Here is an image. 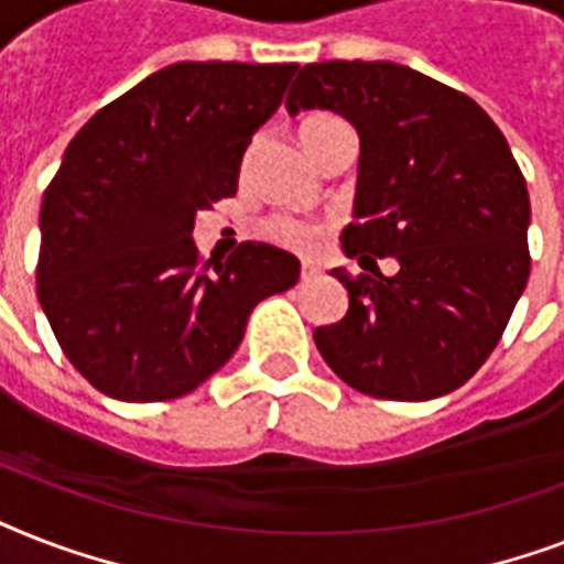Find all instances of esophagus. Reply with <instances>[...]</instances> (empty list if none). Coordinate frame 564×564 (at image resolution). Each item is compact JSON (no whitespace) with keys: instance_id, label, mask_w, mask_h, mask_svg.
Returning <instances> with one entry per match:
<instances>
[{"instance_id":"esophagus-1","label":"esophagus","mask_w":564,"mask_h":564,"mask_svg":"<svg viewBox=\"0 0 564 564\" xmlns=\"http://www.w3.org/2000/svg\"><path fill=\"white\" fill-rule=\"evenodd\" d=\"M318 274H322V269H318L316 263H301V281H304V283L316 281Z\"/></svg>"}]
</instances>
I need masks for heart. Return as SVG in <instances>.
<instances>
[{"label":"heart","mask_w":564,"mask_h":564,"mask_svg":"<svg viewBox=\"0 0 564 564\" xmlns=\"http://www.w3.org/2000/svg\"><path fill=\"white\" fill-rule=\"evenodd\" d=\"M336 122H343V119L330 117V113H313L301 122V137H310L322 131L327 126H336ZM265 234L274 239V242H281L286 248H299V251H310V248L316 246L318 237H322V228L313 225V221L295 219V216H272V219L265 221Z\"/></svg>","instance_id":"1"}]
</instances>
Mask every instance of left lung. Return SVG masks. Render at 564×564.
I'll return each mask as SVG.
<instances>
[{"label": "left lung", "instance_id": "obj_1", "mask_svg": "<svg viewBox=\"0 0 564 564\" xmlns=\"http://www.w3.org/2000/svg\"><path fill=\"white\" fill-rule=\"evenodd\" d=\"M313 108L360 134L343 248L371 272L336 269L351 301L316 327V348L371 398L454 392L489 360L530 278V195L507 137L471 96L389 61L304 66L286 110ZM377 256L402 269L386 279Z\"/></svg>", "mask_w": 564, "mask_h": 564}]
</instances>
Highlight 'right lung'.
I'll use <instances>...</instances> for the list:
<instances>
[{
  "instance_id": "1",
  "label": "right lung",
  "mask_w": 564,
  "mask_h": 564,
  "mask_svg": "<svg viewBox=\"0 0 564 564\" xmlns=\"http://www.w3.org/2000/svg\"><path fill=\"white\" fill-rule=\"evenodd\" d=\"M299 64H172L66 145L40 207L37 299L99 392L172 401L234 357L251 310L299 281L290 251L242 242L202 263L195 213L237 195L239 163Z\"/></svg>"
}]
</instances>
